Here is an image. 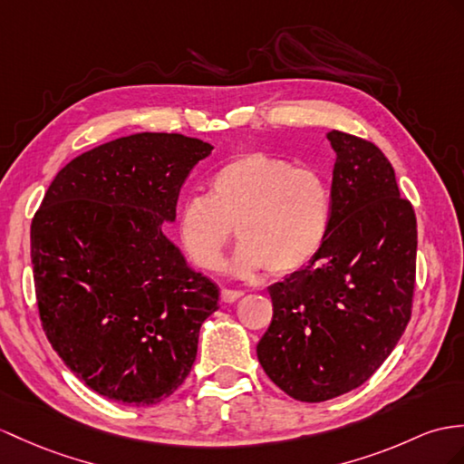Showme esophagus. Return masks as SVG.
I'll return each instance as SVG.
<instances>
[{
  "label": "esophagus",
  "instance_id": "34e87169",
  "mask_svg": "<svg viewBox=\"0 0 464 464\" xmlns=\"http://www.w3.org/2000/svg\"><path fill=\"white\" fill-rule=\"evenodd\" d=\"M244 295V291H236V289H222L220 293V299L224 303H236L240 297Z\"/></svg>",
  "mask_w": 464,
  "mask_h": 464
}]
</instances>
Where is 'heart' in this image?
<instances>
[{
	"label": "heart",
	"instance_id": "1",
	"mask_svg": "<svg viewBox=\"0 0 464 464\" xmlns=\"http://www.w3.org/2000/svg\"><path fill=\"white\" fill-rule=\"evenodd\" d=\"M331 226V188L309 167L284 157L247 151L222 163L208 180V197L193 195L179 208L183 250L197 267L218 271L236 238L232 269L252 277L289 276L319 254Z\"/></svg>",
	"mask_w": 464,
	"mask_h": 464
}]
</instances>
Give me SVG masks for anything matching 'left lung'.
I'll return each mask as SVG.
<instances>
[{
	"instance_id": "obj_1",
	"label": "left lung",
	"mask_w": 464,
	"mask_h": 464,
	"mask_svg": "<svg viewBox=\"0 0 464 464\" xmlns=\"http://www.w3.org/2000/svg\"><path fill=\"white\" fill-rule=\"evenodd\" d=\"M336 151L331 226L309 266L269 285L274 319L257 343L269 380L319 403L374 374L411 319L417 220L392 163L356 135L326 133Z\"/></svg>"
}]
</instances>
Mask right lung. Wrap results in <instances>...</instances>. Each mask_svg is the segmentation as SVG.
I'll list each match as a JSON object with an SVG mask.
<instances>
[{"label":"right lung","mask_w":464,"mask_h":464,"mask_svg":"<svg viewBox=\"0 0 464 464\" xmlns=\"http://www.w3.org/2000/svg\"><path fill=\"white\" fill-rule=\"evenodd\" d=\"M212 145L135 133L64 165L31 220L43 331L90 390L123 405L169 398L197 358L218 287L190 269L161 224Z\"/></svg>","instance_id":"right-lung-1"}]
</instances>
